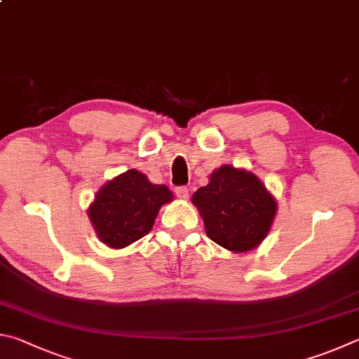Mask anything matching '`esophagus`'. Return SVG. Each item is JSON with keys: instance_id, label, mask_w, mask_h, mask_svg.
Instances as JSON below:
<instances>
[{"instance_id": "esophagus-1", "label": "esophagus", "mask_w": 359, "mask_h": 359, "mask_svg": "<svg viewBox=\"0 0 359 359\" xmlns=\"http://www.w3.org/2000/svg\"><path fill=\"white\" fill-rule=\"evenodd\" d=\"M175 194H177V198L182 201H187L190 198V190H188L187 187H177L175 188Z\"/></svg>"}]
</instances>
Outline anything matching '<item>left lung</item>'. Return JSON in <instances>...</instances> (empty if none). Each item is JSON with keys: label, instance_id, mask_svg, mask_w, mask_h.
<instances>
[{"label": "left lung", "instance_id": "obj_1", "mask_svg": "<svg viewBox=\"0 0 359 359\" xmlns=\"http://www.w3.org/2000/svg\"><path fill=\"white\" fill-rule=\"evenodd\" d=\"M191 202L204 219L208 238L233 252L262 243L278 208L256 174L231 165L213 171L208 185L201 187Z\"/></svg>", "mask_w": 359, "mask_h": 359}]
</instances>
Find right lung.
Wrapping results in <instances>:
<instances>
[{
    "label": "right lung",
    "instance_id": "add662e5",
    "mask_svg": "<svg viewBox=\"0 0 359 359\" xmlns=\"http://www.w3.org/2000/svg\"><path fill=\"white\" fill-rule=\"evenodd\" d=\"M171 201L168 187L155 185L146 174L128 169L100 188L88 215L100 242L121 250L144 237L161 205Z\"/></svg>",
    "mask_w": 359,
    "mask_h": 359
}]
</instances>
